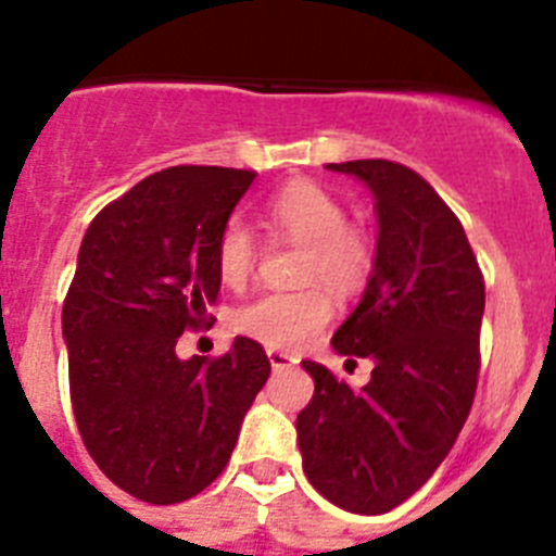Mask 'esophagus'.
Masks as SVG:
<instances>
[{"label":"esophagus","mask_w":556,"mask_h":556,"mask_svg":"<svg viewBox=\"0 0 556 556\" xmlns=\"http://www.w3.org/2000/svg\"><path fill=\"white\" fill-rule=\"evenodd\" d=\"M267 358H269V365H273V370H287V367H294L298 365V358L289 356V353L283 351H267Z\"/></svg>","instance_id":"obj_1"}]
</instances>
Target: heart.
Instances as JSON below:
<instances>
[{
  "label": "heart",
  "instance_id": "1",
  "mask_svg": "<svg viewBox=\"0 0 556 556\" xmlns=\"http://www.w3.org/2000/svg\"><path fill=\"white\" fill-rule=\"evenodd\" d=\"M273 228L306 248L303 281H320L337 294L365 283L372 244L365 230L348 225L345 205L312 180L289 184L269 200ZM255 267V236L242 219H230L217 242V273L228 287H242ZM333 306L323 289L267 292L233 314V328L273 351H303L331 320Z\"/></svg>",
  "mask_w": 556,
  "mask_h": 556
}]
</instances>
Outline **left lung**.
Wrapping results in <instances>:
<instances>
[{
    "label": "left lung",
    "instance_id": "8db88e82",
    "mask_svg": "<svg viewBox=\"0 0 556 556\" xmlns=\"http://www.w3.org/2000/svg\"><path fill=\"white\" fill-rule=\"evenodd\" d=\"M328 169L362 180L376 200L370 281L331 339L348 362L370 358L372 376L351 390L303 362L314 395L298 415V445L317 493L381 515L424 488L468 420L484 278L454 211L409 166L367 159Z\"/></svg>",
    "mask_w": 556,
    "mask_h": 556
}]
</instances>
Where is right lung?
Returning a JSON list of instances; mask_svg holds the SVG:
<instances>
[{"label":"right lung","mask_w":556,"mask_h":556,"mask_svg":"<svg viewBox=\"0 0 556 556\" xmlns=\"http://www.w3.org/2000/svg\"><path fill=\"white\" fill-rule=\"evenodd\" d=\"M255 172L169 166L88 225L63 303L68 392L102 473L147 504L198 495L228 465L269 378L258 342L178 358L186 328L211 326L217 242Z\"/></svg>","instance_id":"1"}]
</instances>
